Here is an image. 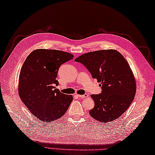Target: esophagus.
I'll use <instances>...</instances> for the list:
<instances>
[{"label": "esophagus", "instance_id": "obj_1", "mask_svg": "<svg viewBox=\"0 0 155 155\" xmlns=\"http://www.w3.org/2000/svg\"><path fill=\"white\" fill-rule=\"evenodd\" d=\"M77 96L78 97H80V98H87V97H88V95L87 94H84V95H77Z\"/></svg>", "mask_w": 155, "mask_h": 155}]
</instances>
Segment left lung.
Instances as JSON below:
<instances>
[{
    "label": "left lung",
    "instance_id": "obj_1",
    "mask_svg": "<svg viewBox=\"0 0 155 155\" xmlns=\"http://www.w3.org/2000/svg\"><path fill=\"white\" fill-rule=\"evenodd\" d=\"M101 82V93L91 95L95 107L89 114L101 122H110L125 112L133 101L136 84L125 58L116 50L85 53L75 59Z\"/></svg>",
    "mask_w": 155,
    "mask_h": 155
}]
</instances>
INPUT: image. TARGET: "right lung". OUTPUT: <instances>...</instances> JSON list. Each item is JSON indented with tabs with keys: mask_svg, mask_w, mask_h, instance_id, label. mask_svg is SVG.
Instances as JSON below:
<instances>
[{
	"mask_svg": "<svg viewBox=\"0 0 155 155\" xmlns=\"http://www.w3.org/2000/svg\"><path fill=\"white\" fill-rule=\"evenodd\" d=\"M73 57L62 51L37 49L23 64L19 78V95L40 121L50 122L61 118L72 102V95L56 89L59 84L56 78L60 66Z\"/></svg>",
	"mask_w": 155,
	"mask_h": 155,
	"instance_id": "right-lung-1",
	"label": "right lung"
}]
</instances>
